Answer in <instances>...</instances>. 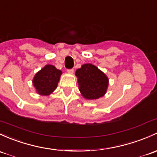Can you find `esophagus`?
Listing matches in <instances>:
<instances>
[{
    "instance_id": "1",
    "label": "esophagus",
    "mask_w": 157,
    "mask_h": 157,
    "mask_svg": "<svg viewBox=\"0 0 157 157\" xmlns=\"http://www.w3.org/2000/svg\"><path fill=\"white\" fill-rule=\"evenodd\" d=\"M74 71V70L73 68H72V69H68V70H67V73H69V74H73Z\"/></svg>"
}]
</instances>
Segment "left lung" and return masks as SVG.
Segmentation results:
<instances>
[{"label": "left lung", "instance_id": "left-lung-1", "mask_svg": "<svg viewBox=\"0 0 157 157\" xmlns=\"http://www.w3.org/2000/svg\"><path fill=\"white\" fill-rule=\"evenodd\" d=\"M75 74L79 90L85 98L97 99L106 93L109 80L96 66L85 64L76 71Z\"/></svg>", "mask_w": 157, "mask_h": 157}]
</instances>
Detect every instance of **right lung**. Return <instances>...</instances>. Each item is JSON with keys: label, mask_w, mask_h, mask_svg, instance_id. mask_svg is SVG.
Masks as SVG:
<instances>
[{"label": "right lung", "mask_w": 157, "mask_h": 157, "mask_svg": "<svg viewBox=\"0 0 157 157\" xmlns=\"http://www.w3.org/2000/svg\"><path fill=\"white\" fill-rule=\"evenodd\" d=\"M62 71L55 66L47 65L39 71L33 79L36 91L41 95H49L56 89Z\"/></svg>", "instance_id": "1"}]
</instances>
